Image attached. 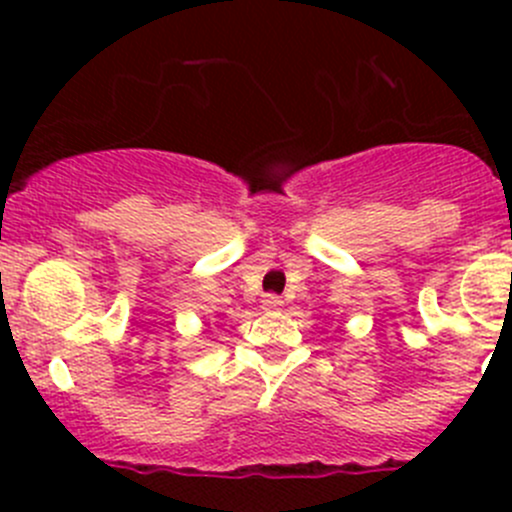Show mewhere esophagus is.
Returning a JSON list of instances; mask_svg holds the SVG:
<instances>
[{
  "label": "esophagus",
  "mask_w": 512,
  "mask_h": 512,
  "mask_svg": "<svg viewBox=\"0 0 512 512\" xmlns=\"http://www.w3.org/2000/svg\"><path fill=\"white\" fill-rule=\"evenodd\" d=\"M282 297H277V294H265V299H262V309L265 312H280L282 309Z\"/></svg>",
  "instance_id": "1"
}]
</instances>
